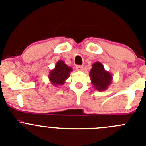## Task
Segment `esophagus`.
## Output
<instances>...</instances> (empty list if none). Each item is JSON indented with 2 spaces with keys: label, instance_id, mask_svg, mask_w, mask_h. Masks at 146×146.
Segmentation results:
<instances>
[{
  "label": "esophagus",
  "instance_id": "esophagus-1",
  "mask_svg": "<svg viewBox=\"0 0 146 146\" xmlns=\"http://www.w3.org/2000/svg\"><path fill=\"white\" fill-rule=\"evenodd\" d=\"M76 69H77V71H82L83 70V66H82L77 65L76 66Z\"/></svg>",
  "mask_w": 146,
  "mask_h": 146
}]
</instances>
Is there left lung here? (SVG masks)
Returning a JSON list of instances; mask_svg holds the SVG:
<instances>
[{"label": "left lung", "mask_w": 146, "mask_h": 146, "mask_svg": "<svg viewBox=\"0 0 146 146\" xmlns=\"http://www.w3.org/2000/svg\"><path fill=\"white\" fill-rule=\"evenodd\" d=\"M89 75L94 88L100 91H105L111 84L113 79L111 74L104 70L100 62H96L93 64Z\"/></svg>", "instance_id": "left-lung-1"}]
</instances>
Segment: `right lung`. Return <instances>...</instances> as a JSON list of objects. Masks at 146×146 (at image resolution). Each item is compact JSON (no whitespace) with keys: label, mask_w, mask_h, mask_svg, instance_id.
Returning <instances> with one entry per match:
<instances>
[{"label":"right lung","mask_w":146,"mask_h":146,"mask_svg":"<svg viewBox=\"0 0 146 146\" xmlns=\"http://www.w3.org/2000/svg\"><path fill=\"white\" fill-rule=\"evenodd\" d=\"M72 69L64 64L63 60H58L55 65V69L51 70L49 74V79L52 85L62 86L66 80L69 77Z\"/></svg>","instance_id":"obj_1"}]
</instances>
